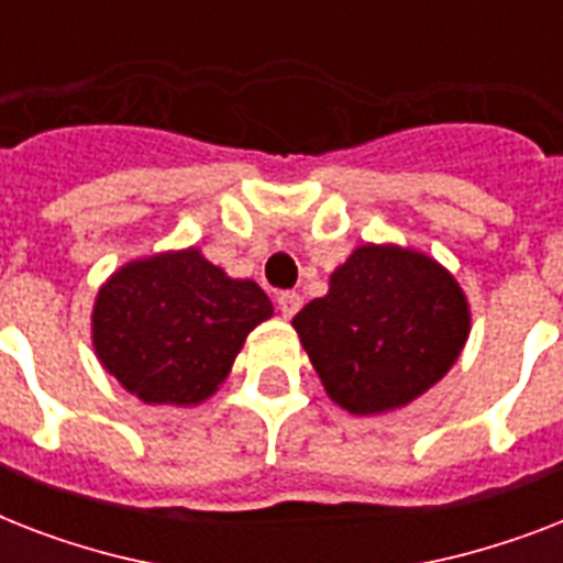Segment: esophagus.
<instances>
[{
	"label": "esophagus",
	"instance_id": "esophagus-1",
	"mask_svg": "<svg viewBox=\"0 0 563 563\" xmlns=\"http://www.w3.org/2000/svg\"><path fill=\"white\" fill-rule=\"evenodd\" d=\"M300 303H303V298H300L298 291H280V295H277V309H280L283 318L295 316L300 309Z\"/></svg>",
	"mask_w": 563,
	"mask_h": 563
}]
</instances>
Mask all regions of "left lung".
I'll return each mask as SVG.
<instances>
[{"label":"left lung","instance_id":"left-lung-1","mask_svg":"<svg viewBox=\"0 0 563 563\" xmlns=\"http://www.w3.org/2000/svg\"><path fill=\"white\" fill-rule=\"evenodd\" d=\"M291 327L330 400L351 415H383L409 406L453 368L471 333V307L432 256L362 245Z\"/></svg>","mask_w":563,"mask_h":563}]
</instances>
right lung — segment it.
<instances>
[{
    "label": "right lung",
    "instance_id": "obj_1",
    "mask_svg": "<svg viewBox=\"0 0 563 563\" xmlns=\"http://www.w3.org/2000/svg\"><path fill=\"white\" fill-rule=\"evenodd\" d=\"M274 307L254 280H233L198 247L134 260L92 307V347L143 402L195 406L228 379L247 333Z\"/></svg>",
    "mask_w": 563,
    "mask_h": 563
}]
</instances>
